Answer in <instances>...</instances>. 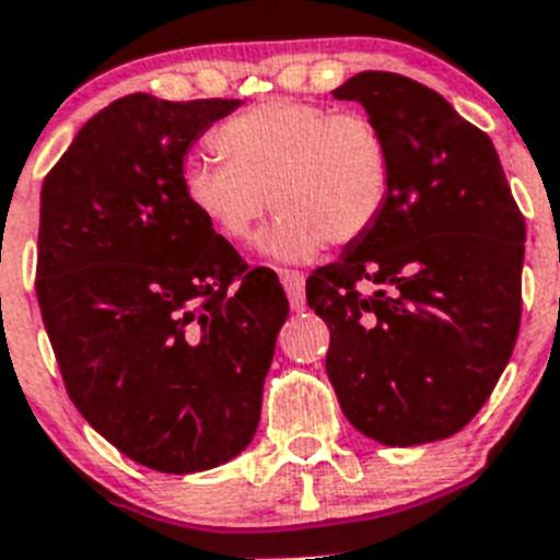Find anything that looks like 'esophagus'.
Returning <instances> with one entry per match:
<instances>
[{"label":"esophagus","mask_w":560,"mask_h":560,"mask_svg":"<svg viewBox=\"0 0 560 560\" xmlns=\"http://www.w3.org/2000/svg\"><path fill=\"white\" fill-rule=\"evenodd\" d=\"M280 283H283L285 294H289V303L294 311L305 308V275L296 269H280Z\"/></svg>","instance_id":"1"}]
</instances>
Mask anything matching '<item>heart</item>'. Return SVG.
<instances>
[{
  "instance_id": "1",
  "label": "heart",
  "mask_w": 560,
  "mask_h": 560,
  "mask_svg": "<svg viewBox=\"0 0 560 560\" xmlns=\"http://www.w3.org/2000/svg\"><path fill=\"white\" fill-rule=\"evenodd\" d=\"M212 145L224 162H187L182 192L212 232L235 244L249 241L269 199L280 215L264 249L283 260H308L325 244H359L387 210L393 145L370 114L266 101L226 120Z\"/></svg>"
}]
</instances>
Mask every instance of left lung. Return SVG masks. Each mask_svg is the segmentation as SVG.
<instances>
[{
    "instance_id": "left-lung-1",
    "label": "left lung",
    "mask_w": 560,
    "mask_h": 560,
    "mask_svg": "<svg viewBox=\"0 0 560 560\" xmlns=\"http://www.w3.org/2000/svg\"><path fill=\"white\" fill-rule=\"evenodd\" d=\"M389 137L387 210L305 283L345 418L384 446L452 438L491 398L522 323L524 215L491 137L434 89L359 72L334 92Z\"/></svg>"
}]
</instances>
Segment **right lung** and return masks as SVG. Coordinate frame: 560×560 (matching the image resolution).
I'll use <instances>...</instances> for the list:
<instances>
[{
  "instance_id": "right-lung-1",
  "label": "right lung",
  "mask_w": 560,
  "mask_h": 560,
  "mask_svg": "<svg viewBox=\"0 0 560 560\" xmlns=\"http://www.w3.org/2000/svg\"><path fill=\"white\" fill-rule=\"evenodd\" d=\"M237 101L126 95L42 187L36 294L63 387L114 448L162 474L244 452L289 300L187 207L185 153Z\"/></svg>"
}]
</instances>
